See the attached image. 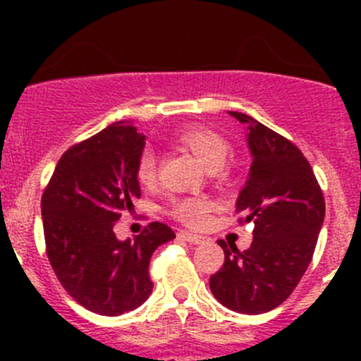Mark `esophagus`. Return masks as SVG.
Instances as JSON below:
<instances>
[{"label": "esophagus", "mask_w": 361, "mask_h": 361, "mask_svg": "<svg viewBox=\"0 0 361 361\" xmlns=\"http://www.w3.org/2000/svg\"><path fill=\"white\" fill-rule=\"evenodd\" d=\"M178 238L183 239V241L187 243H192V245H199V243H204V235H199V234H192V232H187V231H180L178 232Z\"/></svg>", "instance_id": "1"}]
</instances>
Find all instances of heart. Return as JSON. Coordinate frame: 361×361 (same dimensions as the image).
I'll list each match as a JSON object with an SVG mask.
<instances>
[{
    "label": "heart",
    "mask_w": 361,
    "mask_h": 361,
    "mask_svg": "<svg viewBox=\"0 0 361 361\" xmlns=\"http://www.w3.org/2000/svg\"><path fill=\"white\" fill-rule=\"evenodd\" d=\"M174 141L185 150L190 152L195 159L201 160L207 169H216L227 159L231 145L218 130L202 123H188L174 134ZM136 180L141 187H154L157 180L155 157L150 152H143L136 164ZM211 204L202 197L176 199L171 204V213L174 218L190 227H199L207 220Z\"/></svg>",
    "instance_id": "1"
}]
</instances>
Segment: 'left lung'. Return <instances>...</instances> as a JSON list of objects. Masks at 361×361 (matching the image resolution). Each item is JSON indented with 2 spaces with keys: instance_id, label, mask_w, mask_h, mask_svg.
<instances>
[{
  "instance_id": "1",
  "label": "left lung",
  "mask_w": 361,
  "mask_h": 361,
  "mask_svg": "<svg viewBox=\"0 0 361 361\" xmlns=\"http://www.w3.org/2000/svg\"><path fill=\"white\" fill-rule=\"evenodd\" d=\"M248 126L251 167L235 211L253 221L248 250L218 241L225 262L209 278L211 293L225 307L262 314L292 295L311 264L325 220V197L300 150L250 115L228 111Z\"/></svg>"
}]
</instances>
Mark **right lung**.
Masks as SVG:
<instances>
[{
    "mask_svg": "<svg viewBox=\"0 0 361 361\" xmlns=\"http://www.w3.org/2000/svg\"><path fill=\"white\" fill-rule=\"evenodd\" d=\"M145 136L115 122L73 145L57 162L42 197L47 257L64 290L89 311L118 316L140 307L154 290V251L174 239L154 221L134 241H118L115 221L134 209L141 188L136 164Z\"/></svg>",
    "mask_w": 361,
    "mask_h": 361,
    "instance_id": "1",
    "label": "right lung"
}]
</instances>
